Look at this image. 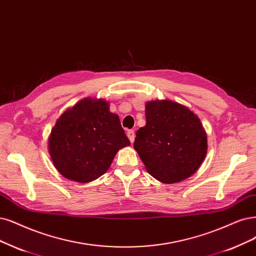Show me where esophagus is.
Listing matches in <instances>:
<instances>
[{"label": "esophagus", "mask_w": 256, "mask_h": 256, "mask_svg": "<svg viewBox=\"0 0 256 256\" xmlns=\"http://www.w3.org/2000/svg\"><path fill=\"white\" fill-rule=\"evenodd\" d=\"M126 135H128V139H130V141L132 144L134 142V140H135V132L133 130H128V133H126Z\"/></svg>", "instance_id": "1"}]
</instances>
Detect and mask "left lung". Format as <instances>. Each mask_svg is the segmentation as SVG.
Here are the masks:
<instances>
[{
    "mask_svg": "<svg viewBox=\"0 0 256 256\" xmlns=\"http://www.w3.org/2000/svg\"><path fill=\"white\" fill-rule=\"evenodd\" d=\"M146 124L140 128L134 148L148 174L164 184H176L192 176L204 160L206 133L186 106L170 100L146 104Z\"/></svg>",
    "mask_w": 256,
    "mask_h": 256,
    "instance_id": "8db88e82",
    "label": "left lung"
}]
</instances>
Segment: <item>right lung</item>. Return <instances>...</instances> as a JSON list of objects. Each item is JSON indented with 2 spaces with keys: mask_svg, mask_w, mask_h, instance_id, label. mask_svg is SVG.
I'll return each mask as SVG.
<instances>
[{
  "mask_svg": "<svg viewBox=\"0 0 256 256\" xmlns=\"http://www.w3.org/2000/svg\"><path fill=\"white\" fill-rule=\"evenodd\" d=\"M130 144L108 102L85 98L56 120L48 138V152L61 175L85 184L106 173L118 150Z\"/></svg>",
  "mask_w": 256,
  "mask_h": 256,
  "instance_id": "obj_1",
  "label": "right lung"
}]
</instances>
